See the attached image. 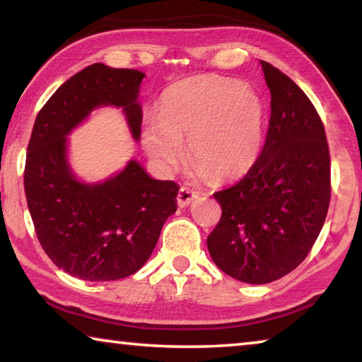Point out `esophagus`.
<instances>
[{"label":"esophagus","mask_w":362,"mask_h":362,"mask_svg":"<svg viewBox=\"0 0 362 362\" xmlns=\"http://www.w3.org/2000/svg\"><path fill=\"white\" fill-rule=\"evenodd\" d=\"M198 196H199V194L196 193V192H193V189L182 187V188L179 189V194H177V204H179V207H187V206H189V204H192L194 199H198Z\"/></svg>","instance_id":"34e87169"}]
</instances>
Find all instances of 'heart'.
<instances>
[{
  "label": "heart",
  "instance_id": "heart-1",
  "mask_svg": "<svg viewBox=\"0 0 362 362\" xmlns=\"http://www.w3.org/2000/svg\"><path fill=\"white\" fill-rule=\"evenodd\" d=\"M264 107L247 83L218 77H189L164 91L160 115L144 120L142 144L164 170L185 158L201 177L228 180L245 174L261 150Z\"/></svg>",
  "mask_w": 362,
  "mask_h": 362
}]
</instances>
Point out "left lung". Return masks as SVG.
<instances>
[{
    "mask_svg": "<svg viewBox=\"0 0 362 362\" xmlns=\"http://www.w3.org/2000/svg\"><path fill=\"white\" fill-rule=\"evenodd\" d=\"M271 90L264 147L231 188L214 193L221 218L209 253L229 277L261 285L294 271L325 225L331 158L323 122L290 77L261 60Z\"/></svg>",
    "mask_w": 362,
    "mask_h": 362,
    "instance_id": "obj_1",
    "label": "left lung"
}]
</instances>
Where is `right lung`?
Returning a JSON list of instances; mask_svg holds the SVG:
<instances>
[{"label": "right lung", "mask_w": 362, "mask_h": 362, "mask_svg": "<svg viewBox=\"0 0 362 362\" xmlns=\"http://www.w3.org/2000/svg\"><path fill=\"white\" fill-rule=\"evenodd\" d=\"M144 77L136 69L91 64L50 96L33 127L23 173L26 202L39 244L72 277L109 281L133 275L177 210L179 185L152 179L136 160L100 183L77 180L68 163L66 136L100 106L122 107L139 141Z\"/></svg>", "instance_id": "obj_1"}]
</instances>
